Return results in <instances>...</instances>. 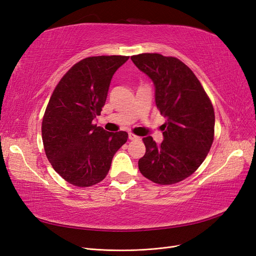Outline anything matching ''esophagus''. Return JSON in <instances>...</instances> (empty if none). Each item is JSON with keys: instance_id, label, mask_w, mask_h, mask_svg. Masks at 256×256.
Instances as JSON below:
<instances>
[{"instance_id": "obj_1", "label": "esophagus", "mask_w": 256, "mask_h": 256, "mask_svg": "<svg viewBox=\"0 0 256 256\" xmlns=\"http://www.w3.org/2000/svg\"><path fill=\"white\" fill-rule=\"evenodd\" d=\"M128 138H129L130 141H136V140H138V138H140V136H136L134 134H129Z\"/></svg>"}]
</instances>
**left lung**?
Here are the masks:
<instances>
[{
    "label": "left lung",
    "mask_w": 256,
    "mask_h": 256,
    "mask_svg": "<svg viewBox=\"0 0 256 256\" xmlns=\"http://www.w3.org/2000/svg\"><path fill=\"white\" fill-rule=\"evenodd\" d=\"M152 81L154 102L166 118L161 126L164 141L145 136L144 156L138 160L143 176L159 184L184 180L203 164L214 132V112L202 85L182 60L158 53L131 56Z\"/></svg>",
    "instance_id": "obj_1"
}]
</instances>
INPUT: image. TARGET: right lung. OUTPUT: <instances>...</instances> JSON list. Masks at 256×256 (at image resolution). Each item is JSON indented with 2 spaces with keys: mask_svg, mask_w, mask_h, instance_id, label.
Instances as JSON below:
<instances>
[{
  "mask_svg": "<svg viewBox=\"0 0 256 256\" xmlns=\"http://www.w3.org/2000/svg\"><path fill=\"white\" fill-rule=\"evenodd\" d=\"M129 56H92L60 79L46 109L42 134L53 168L76 187L102 182L115 152L127 142L125 131L109 132L92 124L106 104L115 72Z\"/></svg>",
  "mask_w": 256,
  "mask_h": 256,
  "instance_id": "1",
  "label": "right lung"
}]
</instances>
